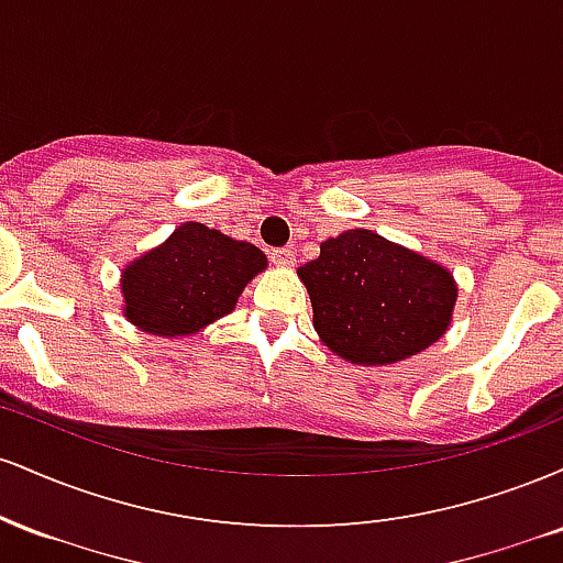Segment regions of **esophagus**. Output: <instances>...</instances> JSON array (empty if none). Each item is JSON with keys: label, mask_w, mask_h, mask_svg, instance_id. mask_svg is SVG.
Wrapping results in <instances>:
<instances>
[{"label": "esophagus", "mask_w": 563, "mask_h": 563, "mask_svg": "<svg viewBox=\"0 0 563 563\" xmlns=\"http://www.w3.org/2000/svg\"><path fill=\"white\" fill-rule=\"evenodd\" d=\"M269 260H273V264H277V267H294L296 254L290 249H275L273 254H269Z\"/></svg>", "instance_id": "1"}]
</instances>
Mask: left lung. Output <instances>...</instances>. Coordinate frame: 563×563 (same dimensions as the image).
I'll return each instance as SVG.
<instances>
[{"label": "left lung", "instance_id": "1", "mask_svg": "<svg viewBox=\"0 0 563 563\" xmlns=\"http://www.w3.org/2000/svg\"><path fill=\"white\" fill-rule=\"evenodd\" d=\"M299 277L312 299L314 331L357 365L423 352L448 331L457 296L448 269L371 230L328 238Z\"/></svg>", "mask_w": 563, "mask_h": 563}]
</instances>
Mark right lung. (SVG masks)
Here are the masks:
<instances>
[{"instance_id":"add662e5","label":"right lung","mask_w":563,"mask_h":563,"mask_svg":"<svg viewBox=\"0 0 563 563\" xmlns=\"http://www.w3.org/2000/svg\"><path fill=\"white\" fill-rule=\"evenodd\" d=\"M267 267L256 245L185 222L124 269L126 318L153 335H190L232 312L245 283Z\"/></svg>"}]
</instances>
